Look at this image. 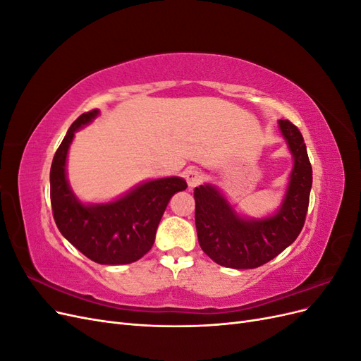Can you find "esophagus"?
<instances>
[{"instance_id":"1","label":"esophagus","mask_w":361,"mask_h":361,"mask_svg":"<svg viewBox=\"0 0 361 361\" xmlns=\"http://www.w3.org/2000/svg\"><path fill=\"white\" fill-rule=\"evenodd\" d=\"M203 179H204L203 173L197 167H191L185 171V180H187L190 188L197 187V185H200L203 182Z\"/></svg>"}]
</instances>
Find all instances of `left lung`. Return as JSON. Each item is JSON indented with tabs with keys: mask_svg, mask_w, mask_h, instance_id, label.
I'll list each match as a JSON object with an SVG mask.
<instances>
[{
	"mask_svg": "<svg viewBox=\"0 0 361 361\" xmlns=\"http://www.w3.org/2000/svg\"><path fill=\"white\" fill-rule=\"evenodd\" d=\"M279 126L295 164L286 197L274 216L243 220L211 185L194 190L199 244L218 265L235 269L262 267L289 247L302 231L310 200L312 164L300 129L289 120H279Z\"/></svg>",
	"mask_w": 361,
	"mask_h": 361,
	"instance_id": "obj_1",
	"label": "left lung"
}]
</instances>
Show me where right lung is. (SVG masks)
I'll list each match as a JSON object with an SVG mask.
<instances>
[{
  "mask_svg": "<svg viewBox=\"0 0 361 361\" xmlns=\"http://www.w3.org/2000/svg\"><path fill=\"white\" fill-rule=\"evenodd\" d=\"M99 111L81 114L71 125L51 166V206L59 231L84 256L101 265H125L143 257L155 243L171 195L187 188L180 178L150 180L113 203L84 206L66 180V157L73 133Z\"/></svg>",
  "mask_w": 361,
  "mask_h": 361,
  "instance_id": "1",
  "label": "right lung"
}]
</instances>
